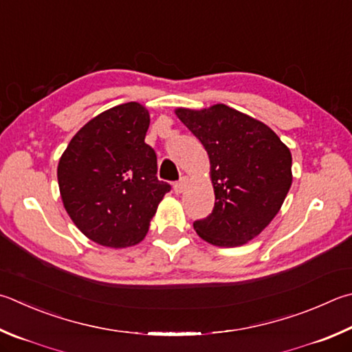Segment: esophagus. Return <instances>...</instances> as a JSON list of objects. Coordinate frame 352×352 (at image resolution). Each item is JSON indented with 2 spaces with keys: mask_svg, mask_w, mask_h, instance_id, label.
Masks as SVG:
<instances>
[{
  "mask_svg": "<svg viewBox=\"0 0 352 352\" xmlns=\"http://www.w3.org/2000/svg\"><path fill=\"white\" fill-rule=\"evenodd\" d=\"M188 183H189V177H182L180 178V182H177L175 184H174V190L177 194H182L184 189H186V186H188Z\"/></svg>",
  "mask_w": 352,
  "mask_h": 352,
  "instance_id": "1",
  "label": "esophagus"
}]
</instances>
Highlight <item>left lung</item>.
<instances>
[{
    "label": "left lung",
    "instance_id": "8db88e82",
    "mask_svg": "<svg viewBox=\"0 0 352 352\" xmlns=\"http://www.w3.org/2000/svg\"><path fill=\"white\" fill-rule=\"evenodd\" d=\"M175 115L200 140L210 164L215 204L194 223L214 246L254 240L278 214L292 184V157L270 126L226 104L177 107Z\"/></svg>",
    "mask_w": 352,
    "mask_h": 352
}]
</instances>
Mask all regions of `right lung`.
<instances>
[{
  "instance_id": "1",
  "label": "right lung",
  "mask_w": 352,
  "mask_h": 352,
  "mask_svg": "<svg viewBox=\"0 0 352 352\" xmlns=\"http://www.w3.org/2000/svg\"><path fill=\"white\" fill-rule=\"evenodd\" d=\"M149 123L148 109L137 101L111 107L75 133L58 162L66 212L101 246L138 245L170 190L157 178V155L144 143Z\"/></svg>"
}]
</instances>
